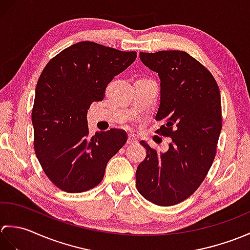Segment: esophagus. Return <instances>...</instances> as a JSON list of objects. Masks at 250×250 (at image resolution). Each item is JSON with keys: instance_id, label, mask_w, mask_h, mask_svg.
Masks as SVG:
<instances>
[{"instance_id": "34e87169", "label": "esophagus", "mask_w": 250, "mask_h": 250, "mask_svg": "<svg viewBox=\"0 0 250 250\" xmlns=\"http://www.w3.org/2000/svg\"><path fill=\"white\" fill-rule=\"evenodd\" d=\"M126 143H128L129 145H135V144H137V143H139V140H137L134 135L130 134L128 136V141H126Z\"/></svg>"}]
</instances>
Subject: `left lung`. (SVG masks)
<instances>
[{"mask_svg":"<svg viewBox=\"0 0 250 250\" xmlns=\"http://www.w3.org/2000/svg\"><path fill=\"white\" fill-rule=\"evenodd\" d=\"M160 78L157 133L169 136L167 152L141 141L145 160L136 169V188L153 204L171 206L188 199L206 177L222 128L219 87L207 68L185 51L140 52Z\"/></svg>","mask_w":250,"mask_h":250,"instance_id":"obj_1","label":"left lung"}]
</instances>
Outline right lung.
Here are the masks:
<instances>
[{"label": "right lung", "instance_id": "add662e5", "mask_svg": "<svg viewBox=\"0 0 250 250\" xmlns=\"http://www.w3.org/2000/svg\"><path fill=\"white\" fill-rule=\"evenodd\" d=\"M136 59L93 42H79L47 63L35 88L32 125L34 150L43 171L58 188L79 193L94 188L106 164L128 140L110 129L89 137L87 113L102 101L113 78Z\"/></svg>", "mask_w": 250, "mask_h": 250}]
</instances>
